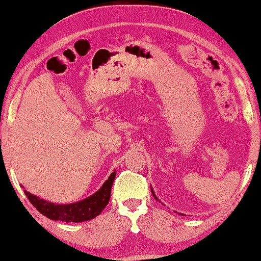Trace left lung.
I'll use <instances>...</instances> for the list:
<instances>
[{
  "label": "left lung",
  "instance_id": "8db88e82",
  "mask_svg": "<svg viewBox=\"0 0 261 261\" xmlns=\"http://www.w3.org/2000/svg\"><path fill=\"white\" fill-rule=\"evenodd\" d=\"M151 192H152V194H153V197L155 198V195H154V193H153V191H152V189H151ZM155 199H157V198H155Z\"/></svg>",
  "mask_w": 261,
  "mask_h": 261
}]
</instances>
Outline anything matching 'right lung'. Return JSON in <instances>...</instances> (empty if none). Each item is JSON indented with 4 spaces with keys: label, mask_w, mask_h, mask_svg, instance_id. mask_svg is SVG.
Segmentation results:
<instances>
[{
    "label": "right lung",
    "mask_w": 261,
    "mask_h": 261,
    "mask_svg": "<svg viewBox=\"0 0 261 261\" xmlns=\"http://www.w3.org/2000/svg\"><path fill=\"white\" fill-rule=\"evenodd\" d=\"M115 176H116V172L114 171L109 176V178L104 182V185L101 186L99 191L94 193L93 195L84 199V200L69 205H55L53 202L37 198L36 195H32L31 193L26 191L25 194L29 198L30 202L43 216H45L49 219H53V221H62L67 223L86 222L90 221V219L96 218L108 205V202L110 200L111 187H113Z\"/></svg>",
    "instance_id": "obj_1"
}]
</instances>
